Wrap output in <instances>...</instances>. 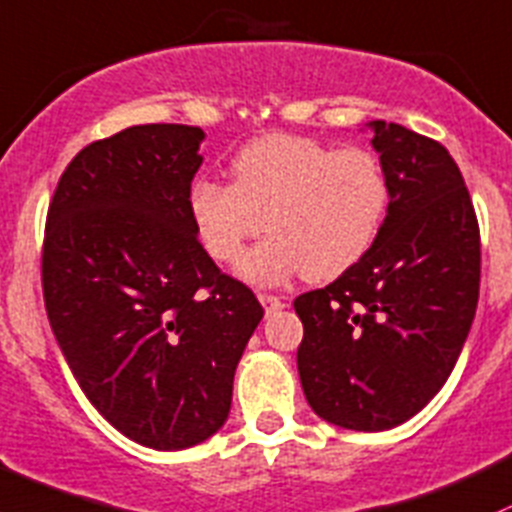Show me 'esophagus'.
Returning a JSON list of instances; mask_svg holds the SVG:
<instances>
[{"label": "esophagus", "instance_id": "34e87169", "mask_svg": "<svg viewBox=\"0 0 512 512\" xmlns=\"http://www.w3.org/2000/svg\"><path fill=\"white\" fill-rule=\"evenodd\" d=\"M258 300H261V305L266 307V312H276L285 307V300L278 298V295H271V293H258Z\"/></svg>", "mask_w": 512, "mask_h": 512}]
</instances>
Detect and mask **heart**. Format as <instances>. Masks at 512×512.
Masks as SVG:
<instances>
[{"mask_svg":"<svg viewBox=\"0 0 512 512\" xmlns=\"http://www.w3.org/2000/svg\"><path fill=\"white\" fill-rule=\"evenodd\" d=\"M234 183L197 178L188 207L207 254L236 266L246 244L271 229L244 263L256 283L305 271L332 280L364 261L386 227L390 178L368 148L268 134L236 153Z\"/></svg>","mask_w":512,"mask_h":512,"instance_id":"heart-1","label":"heart"}]
</instances>
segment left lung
<instances>
[{"mask_svg": "<svg viewBox=\"0 0 512 512\" xmlns=\"http://www.w3.org/2000/svg\"><path fill=\"white\" fill-rule=\"evenodd\" d=\"M366 126L390 178L386 227L364 261L293 305L310 408L346 430L381 432L447 383L476 315L481 236L447 148L400 124Z\"/></svg>", "mask_w": 512, "mask_h": 512, "instance_id": "8db88e82", "label": "left lung"}]
</instances>
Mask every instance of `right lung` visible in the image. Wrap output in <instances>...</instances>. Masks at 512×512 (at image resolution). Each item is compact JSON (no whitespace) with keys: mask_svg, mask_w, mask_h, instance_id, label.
<instances>
[{"mask_svg":"<svg viewBox=\"0 0 512 512\" xmlns=\"http://www.w3.org/2000/svg\"><path fill=\"white\" fill-rule=\"evenodd\" d=\"M202 139L200 126L144 124L85 146L43 236V300L75 381L109 425L161 452L224 425L263 317L197 241L188 192Z\"/></svg>","mask_w":512,"mask_h":512,"instance_id":"1","label":"right lung"}]
</instances>
